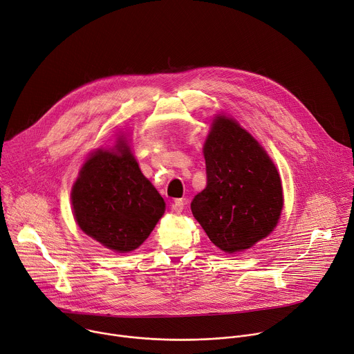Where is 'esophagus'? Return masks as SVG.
Segmentation results:
<instances>
[{
    "mask_svg": "<svg viewBox=\"0 0 354 354\" xmlns=\"http://www.w3.org/2000/svg\"><path fill=\"white\" fill-rule=\"evenodd\" d=\"M184 201L183 199H176L174 202H173V210L176 212V214H181L183 212V209H184Z\"/></svg>",
    "mask_w": 354,
    "mask_h": 354,
    "instance_id": "1",
    "label": "esophagus"
}]
</instances>
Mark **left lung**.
I'll list each match as a JSON object with an SVG mask.
<instances>
[{
	"mask_svg": "<svg viewBox=\"0 0 354 354\" xmlns=\"http://www.w3.org/2000/svg\"><path fill=\"white\" fill-rule=\"evenodd\" d=\"M203 155L206 187L191 202L192 215L216 247L244 251L266 237L280 218L277 170L257 140L225 115L212 125Z\"/></svg>",
	"mask_w": 354,
	"mask_h": 354,
	"instance_id": "8db88e82",
	"label": "left lung"
}]
</instances>
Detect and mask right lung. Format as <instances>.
I'll return each mask as SVG.
<instances>
[{
  "label": "right lung",
  "mask_w": 354,
  "mask_h": 354,
  "mask_svg": "<svg viewBox=\"0 0 354 354\" xmlns=\"http://www.w3.org/2000/svg\"><path fill=\"white\" fill-rule=\"evenodd\" d=\"M71 199L80 227L117 252L138 248L165 214L163 198L122 139L117 152L99 151L86 160Z\"/></svg>",
  "instance_id": "right-lung-1"
}]
</instances>
